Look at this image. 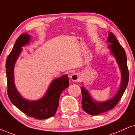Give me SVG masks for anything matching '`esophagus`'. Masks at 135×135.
Instances as JSON below:
<instances>
[{
  "label": "esophagus",
  "instance_id": "1",
  "mask_svg": "<svg viewBox=\"0 0 135 135\" xmlns=\"http://www.w3.org/2000/svg\"><path fill=\"white\" fill-rule=\"evenodd\" d=\"M71 80H72L73 81H75V82H76V81H79L80 80V75L79 73H73L71 75Z\"/></svg>",
  "mask_w": 135,
  "mask_h": 135
}]
</instances>
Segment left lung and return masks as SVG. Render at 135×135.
<instances>
[{
  "label": "left lung",
  "instance_id": "left-lung-1",
  "mask_svg": "<svg viewBox=\"0 0 135 135\" xmlns=\"http://www.w3.org/2000/svg\"><path fill=\"white\" fill-rule=\"evenodd\" d=\"M107 42L110 44L107 48L110 50L111 55L116 59L120 70L121 83L116 94L112 98L103 102L97 101L84 86H81L83 110L91 115H100L113 108L120 100L128 83L129 72L127 66V59L123 48L120 45L117 38L112 32H108Z\"/></svg>",
  "mask_w": 135,
  "mask_h": 135
}]
</instances>
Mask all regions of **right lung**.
I'll return each mask as SVG.
<instances>
[{
    "mask_svg": "<svg viewBox=\"0 0 135 135\" xmlns=\"http://www.w3.org/2000/svg\"><path fill=\"white\" fill-rule=\"evenodd\" d=\"M30 40L31 36L28 34L20 35L7 59L6 68L8 96L12 103L28 117L44 120L55 114L59 107L60 96L65 89L69 87V80L67 75L53 80L45 95L38 100H27L20 95L15 85L14 67L23 50L22 47L28 45Z\"/></svg>",
    "mask_w": 135,
    "mask_h": 135,
    "instance_id": "add662e5",
    "label": "right lung"
}]
</instances>
